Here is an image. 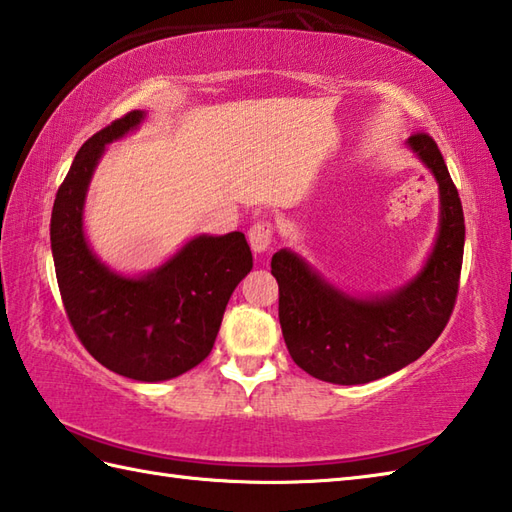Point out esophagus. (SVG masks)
Returning a JSON list of instances; mask_svg holds the SVG:
<instances>
[{"label": "esophagus", "mask_w": 512, "mask_h": 512, "mask_svg": "<svg viewBox=\"0 0 512 512\" xmlns=\"http://www.w3.org/2000/svg\"><path fill=\"white\" fill-rule=\"evenodd\" d=\"M273 233L275 226L270 220H257L253 226L248 228V242L255 253H264L273 244Z\"/></svg>", "instance_id": "obj_1"}]
</instances>
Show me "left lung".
Returning <instances> with one entry per match:
<instances>
[{
  "label": "left lung",
  "instance_id": "1",
  "mask_svg": "<svg viewBox=\"0 0 512 512\" xmlns=\"http://www.w3.org/2000/svg\"><path fill=\"white\" fill-rule=\"evenodd\" d=\"M440 184V233L422 273L383 299H352L312 273L290 250L273 255L279 323L288 352L303 372L334 385H363L394 374L436 343L455 308L464 255L458 189L429 134L409 136Z\"/></svg>",
  "mask_w": 512,
  "mask_h": 512
}]
</instances>
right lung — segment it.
I'll use <instances>...</instances> for the list:
<instances>
[{
  "mask_svg": "<svg viewBox=\"0 0 512 512\" xmlns=\"http://www.w3.org/2000/svg\"><path fill=\"white\" fill-rule=\"evenodd\" d=\"M143 121L127 112L83 143L52 206L50 242L65 314L85 350L112 372L158 383L211 354L226 303L250 268L244 233L200 235L156 273H110L83 235L85 191L107 143Z\"/></svg>",
  "mask_w": 512,
  "mask_h": 512,
  "instance_id": "1",
  "label": "right lung"
}]
</instances>
